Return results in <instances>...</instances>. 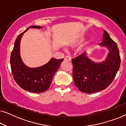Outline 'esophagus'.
<instances>
[{
    "mask_svg": "<svg viewBox=\"0 0 126 126\" xmlns=\"http://www.w3.org/2000/svg\"><path fill=\"white\" fill-rule=\"evenodd\" d=\"M65 60L66 61H69V62L71 61V57L68 56H66L65 57Z\"/></svg>",
    "mask_w": 126,
    "mask_h": 126,
    "instance_id": "esophagus-1",
    "label": "esophagus"
}]
</instances>
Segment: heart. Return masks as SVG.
<instances>
[{
    "instance_id": "1",
    "label": "heart",
    "mask_w": 126,
    "mask_h": 126,
    "mask_svg": "<svg viewBox=\"0 0 126 126\" xmlns=\"http://www.w3.org/2000/svg\"><path fill=\"white\" fill-rule=\"evenodd\" d=\"M81 41H78V42H77L75 45H80L81 44Z\"/></svg>"
}]
</instances>
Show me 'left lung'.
I'll list each match as a JSON object with an SVG mask.
<instances>
[{
    "mask_svg": "<svg viewBox=\"0 0 126 126\" xmlns=\"http://www.w3.org/2000/svg\"><path fill=\"white\" fill-rule=\"evenodd\" d=\"M100 45L109 50L106 61L95 63L87 57L86 53L72 59L73 77L79 90L92 94L106 89L115 79L120 66V57L118 46L104 30L103 42Z\"/></svg>",
    "mask_w": 126,
    "mask_h": 126,
    "instance_id": "8db88e82",
    "label": "left lung"
}]
</instances>
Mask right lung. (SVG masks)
<instances>
[{"label": "right lung", "mask_w": 126, "mask_h": 126, "mask_svg": "<svg viewBox=\"0 0 126 126\" xmlns=\"http://www.w3.org/2000/svg\"><path fill=\"white\" fill-rule=\"evenodd\" d=\"M41 28L33 26L29 28ZM20 33L15 40L10 57V65L14 79L22 89L34 93H42L50 86L53 76L59 68L63 59L51 58L47 63L37 68L27 67L22 61L20 56V42L24 32Z\"/></svg>", "instance_id": "obj_1"}]
</instances>
